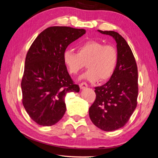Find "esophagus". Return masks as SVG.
Returning <instances> with one entry per match:
<instances>
[{
	"label": "esophagus",
	"instance_id": "obj_1",
	"mask_svg": "<svg viewBox=\"0 0 158 158\" xmlns=\"http://www.w3.org/2000/svg\"><path fill=\"white\" fill-rule=\"evenodd\" d=\"M79 87H80L81 89H85L86 87H88V85H87L86 83L83 82V83H80Z\"/></svg>",
	"mask_w": 158,
	"mask_h": 158
}]
</instances>
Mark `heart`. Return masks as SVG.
I'll return each mask as SVG.
<instances>
[{"mask_svg":"<svg viewBox=\"0 0 158 158\" xmlns=\"http://www.w3.org/2000/svg\"><path fill=\"white\" fill-rule=\"evenodd\" d=\"M118 59V51L114 46L104 45L96 40H88L81 44L77 53L71 50H66L63 53L64 63L71 75L77 74L86 63L88 69L82 78L90 82L110 79L115 69Z\"/></svg>","mask_w":158,"mask_h":158,"instance_id":"b5f03b06","label":"heart"}]
</instances>
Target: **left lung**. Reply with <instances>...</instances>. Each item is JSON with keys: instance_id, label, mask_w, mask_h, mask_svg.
<instances>
[{"instance_id": "obj_1", "label": "left lung", "mask_w": 158, "mask_h": 158, "mask_svg": "<svg viewBox=\"0 0 158 158\" xmlns=\"http://www.w3.org/2000/svg\"><path fill=\"white\" fill-rule=\"evenodd\" d=\"M98 31L115 39L118 59L110 79L103 85L95 88L96 99L89 114L95 126L111 131L123 127L136 108L137 67L131 48L122 36L115 31Z\"/></svg>"}]
</instances>
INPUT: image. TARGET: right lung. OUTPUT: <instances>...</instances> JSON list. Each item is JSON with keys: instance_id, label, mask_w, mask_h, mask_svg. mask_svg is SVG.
<instances>
[{"instance_id": "add662e5", "label": "right lung", "mask_w": 158, "mask_h": 158, "mask_svg": "<svg viewBox=\"0 0 158 158\" xmlns=\"http://www.w3.org/2000/svg\"><path fill=\"white\" fill-rule=\"evenodd\" d=\"M85 33L69 27H48L28 51L21 81L23 104L37 124L51 126L57 123L66 111L67 93L79 91L64 63L63 53L69 44Z\"/></svg>"}]
</instances>
